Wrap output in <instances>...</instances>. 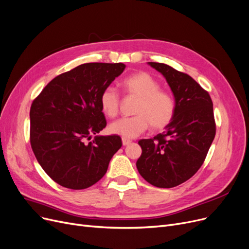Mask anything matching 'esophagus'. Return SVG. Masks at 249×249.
Segmentation results:
<instances>
[{"mask_svg":"<svg viewBox=\"0 0 249 249\" xmlns=\"http://www.w3.org/2000/svg\"><path fill=\"white\" fill-rule=\"evenodd\" d=\"M132 141L130 140V139H127V138H122V144L124 145V146H126V145H129L130 143H131Z\"/></svg>","mask_w":249,"mask_h":249,"instance_id":"1","label":"esophagus"}]
</instances>
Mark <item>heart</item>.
<instances>
[{
    "label": "heart",
    "mask_w": 249,
    "mask_h": 249,
    "mask_svg": "<svg viewBox=\"0 0 249 249\" xmlns=\"http://www.w3.org/2000/svg\"><path fill=\"white\" fill-rule=\"evenodd\" d=\"M128 97L138 99L134 107L135 116L113 122L109 126L112 134L123 138H135L151 127L161 130L169 125L177 111V103L171 91L160 89V83L145 71H139L125 77L121 83ZM103 113L114 118L119 113L120 96L118 91L108 87L100 96Z\"/></svg>",
    "instance_id": "obj_1"
}]
</instances>
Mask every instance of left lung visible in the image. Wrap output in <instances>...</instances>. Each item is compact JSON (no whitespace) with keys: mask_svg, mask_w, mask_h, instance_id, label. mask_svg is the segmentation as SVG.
<instances>
[{"mask_svg":"<svg viewBox=\"0 0 249 249\" xmlns=\"http://www.w3.org/2000/svg\"><path fill=\"white\" fill-rule=\"evenodd\" d=\"M160 71L177 103L173 121L162 133L141 139L136 162L141 177L158 188H174L191 178L202 166L216 134L213 103L189 74L167 64L148 62Z\"/></svg>","mask_w":249,"mask_h":249,"instance_id":"obj_1","label":"left lung"}]
</instances>
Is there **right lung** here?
Masks as SVG:
<instances>
[{"label": "right lung", "instance_id": "1", "mask_svg": "<svg viewBox=\"0 0 249 249\" xmlns=\"http://www.w3.org/2000/svg\"><path fill=\"white\" fill-rule=\"evenodd\" d=\"M124 63L89 62L54 77L32 103L30 143L43 171L58 185L87 189L107 173L120 136L96 135L107 125L100 96Z\"/></svg>", "mask_w": 249, "mask_h": 249}]
</instances>
